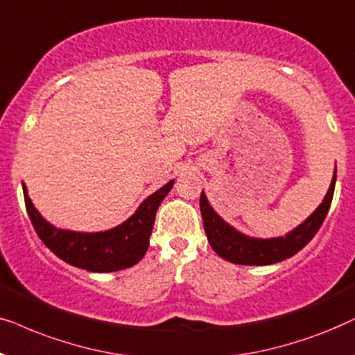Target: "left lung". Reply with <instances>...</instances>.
Segmentation results:
<instances>
[{"label": "left lung", "instance_id": "obj_1", "mask_svg": "<svg viewBox=\"0 0 355 355\" xmlns=\"http://www.w3.org/2000/svg\"><path fill=\"white\" fill-rule=\"evenodd\" d=\"M334 185H336V170L329 190L324 200L316 207V211L306 219L304 224L295 227L286 237L277 239H252L240 234L232 225H229L217 212L212 209L205 193H201L200 207L202 216V225L209 240L211 247L220 258L235 264H250V266H263L284 261L300 252L323 224L329 206H331Z\"/></svg>", "mask_w": 355, "mask_h": 355}]
</instances>
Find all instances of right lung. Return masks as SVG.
<instances>
[{
	"instance_id": "add662e5",
	"label": "right lung",
	"mask_w": 355,
	"mask_h": 355,
	"mask_svg": "<svg viewBox=\"0 0 355 355\" xmlns=\"http://www.w3.org/2000/svg\"><path fill=\"white\" fill-rule=\"evenodd\" d=\"M173 180L146 198L138 211L115 229L105 232L83 234L56 229L39 214L32 205L27 188H24V201L32 225L42 242L63 261L76 268L92 272H112L131 268L141 261L148 252L149 237L153 232L157 207L167 193L172 190Z\"/></svg>"
}]
</instances>
